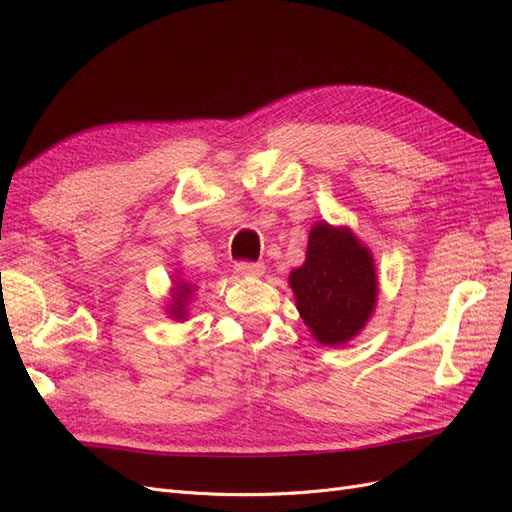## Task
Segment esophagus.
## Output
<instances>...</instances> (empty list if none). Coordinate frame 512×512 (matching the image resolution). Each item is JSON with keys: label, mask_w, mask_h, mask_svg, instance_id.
Segmentation results:
<instances>
[{"label": "esophagus", "mask_w": 512, "mask_h": 512, "mask_svg": "<svg viewBox=\"0 0 512 512\" xmlns=\"http://www.w3.org/2000/svg\"><path fill=\"white\" fill-rule=\"evenodd\" d=\"M235 271L243 277H260L262 273H265V265L262 262H247V260H241L235 265Z\"/></svg>", "instance_id": "obj_1"}]
</instances>
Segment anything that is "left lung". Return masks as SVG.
<instances>
[{
  "instance_id": "1",
  "label": "left lung",
  "mask_w": 512,
  "mask_h": 512,
  "mask_svg": "<svg viewBox=\"0 0 512 512\" xmlns=\"http://www.w3.org/2000/svg\"><path fill=\"white\" fill-rule=\"evenodd\" d=\"M288 284L303 322L322 346H342L359 335L376 309L374 256L348 226L318 222L309 230L305 262Z\"/></svg>"
}]
</instances>
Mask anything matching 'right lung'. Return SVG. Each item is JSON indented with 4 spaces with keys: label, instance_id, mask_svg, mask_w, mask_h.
Wrapping results in <instances>:
<instances>
[{
    "label": "right lung",
    "instance_id": "right-lung-1",
    "mask_svg": "<svg viewBox=\"0 0 512 512\" xmlns=\"http://www.w3.org/2000/svg\"><path fill=\"white\" fill-rule=\"evenodd\" d=\"M192 294H194L192 284L183 282V280H175L173 294H170V297H173V303L168 305L170 318H173V320H185V316H188V307H185V305H188Z\"/></svg>",
    "mask_w": 512,
    "mask_h": 512
}]
</instances>
